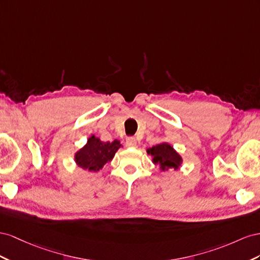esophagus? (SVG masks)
Returning a JSON list of instances; mask_svg holds the SVG:
<instances>
[{"mask_svg":"<svg viewBox=\"0 0 260 260\" xmlns=\"http://www.w3.org/2000/svg\"><path fill=\"white\" fill-rule=\"evenodd\" d=\"M126 146H127V147H136L137 146V140L134 137L126 138Z\"/></svg>","mask_w":260,"mask_h":260,"instance_id":"1","label":"esophagus"}]
</instances>
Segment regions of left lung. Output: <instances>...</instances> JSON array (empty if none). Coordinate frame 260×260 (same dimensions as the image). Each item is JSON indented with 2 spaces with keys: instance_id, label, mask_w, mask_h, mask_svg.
Returning a JSON list of instances; mask_svg holds the SVG:
<instances>
[{
  "instance_id": "1",
  "label": "left lung",
  "mask_w": 260,
  "mask_h": 260,
  "mask_svg": "<svg viewBox=\"0 0 260 260\" xmlns=\"http://www.w3.org/2000/svg\"><path fill=\"white\" fill-rule=\"evenodd\" d=\"M147 153L152 155V162L154 165H159L162 171H167L169 169L177 170L183 161L181 155L168 143H161L149 148L147 149Z\"/></svg>"
}]
</instances>
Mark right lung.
Listing matches in <instances>:
<instances>
[{
	"mask_svg": "<svg viewBox=\"0 0 260 260\" xmlns=\"http://www.w3.org/2000/svg\"><path fill=\"white\" fill-rule=\"evenodd\" d=\"M122 147L117 139L113 142H101L94 135L90 136L87 144L75 153L76 165L90 172H98L106 163L113 159L118 148Z\"/></svg>",
	"mask_w": 260,
	"mask_h": 260,
	"instance_id": "right-lung-1",
	"label": "right lung"
}]
</instances>
